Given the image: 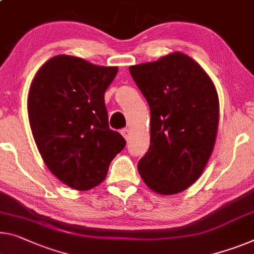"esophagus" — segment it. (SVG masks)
<instances>
[{
	"mask_svg": "<svg viewBox=\"0 0 254 254\" xmlns=\"http://www.w3.org/2000/svg\"><path fill=\"white\" fill-rule=\"evenodd\" d=\"M122 135L124 136L125 139L129 140V138H130V130L128 129V128H124V129H122Z\"/></svg>",
	"mask_w": 254,
	"mask_h": 254,
	"instance_id": "obj_1",
	"label": "esophagus"
}]
</instances>
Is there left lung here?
<instances>
[{"instance_id": "1", "label": "left lung", "mask_w": 254, "mask_h": 254, "mask_svg": "<svg viewBox=\"0 0 254 254\" xmlns=\"http://www.w3.org/2000/svg\"><path fill=\"white\" fill-rule=\"evenodd\" d=\"M149 103L150 147L137 169L144 183L162 195L190 187L212 153L219 123L216 87L192 58L175 52L129 67Z\"/></svg>"}]
</instances>
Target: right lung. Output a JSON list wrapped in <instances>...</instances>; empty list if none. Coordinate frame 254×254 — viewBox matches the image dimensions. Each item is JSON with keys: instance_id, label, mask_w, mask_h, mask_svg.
I'll list each match as a JSON object with an SVG mask.
<instances>
[{"instance_id": "add662e5", "label": "right lung", "mask_w": 254, "mask_h": 254, "mask_svg": "<svg viewBox=\"0 0 254 254\" xmlns=\"http://www.w3.org/2000/svg\"><path fill=\"white\" fill-rule=\"evenodd\" d=\"M117 72V67L57 56L42 65L30 86L28 117L37 149L51 173L75 190L102 183L126 146L109 127L104 103Z\"/></svg>"}]
</instances>
